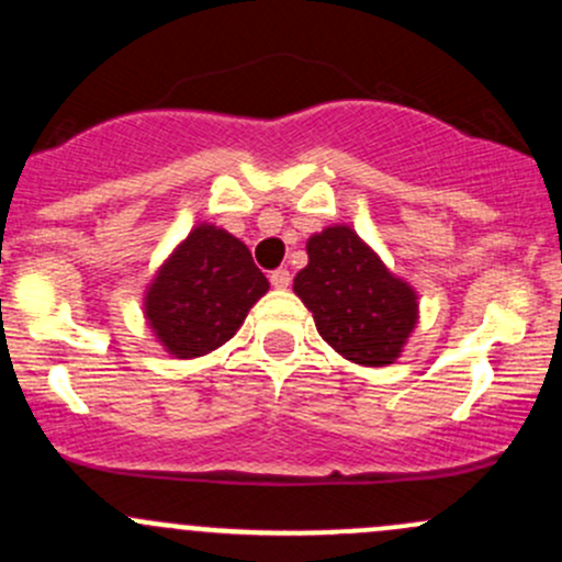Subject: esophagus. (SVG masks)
<instances>
[{"instance_id":"esophagus-1","label":"esophagus","mask_w":562,"mask_h":562,"mask_svg":"<svg viewBox=\"0 0 562 562\" xmlns=\"http://www.w3.org/2000/svg\"><path fill=\"white\" fill-rule=\"evenodd\" d=\"M269 280H271V285H274V288H288V285H291V271H288V269H274L269 274Z\"/></svg>"}]
</instances>
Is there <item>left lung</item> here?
<instances>
[{
    "label": "left lung",
    "mask_w": 562,
    "mask_h": 562,
    "mask_svg": "<svg viewBox=\"0 0 562 562\" xmlns=\"http://www.w3.org/2000/svg\"><path fill=\"white\" fill-rule=\"evenodd\" d=\"M307 255L293 291L313 313L317 334L356 364H391L416 326L413 288L396 280L348 225L315 234Z\"/></svg>",
    "instance_id": "obj_1"
}]
</instances>
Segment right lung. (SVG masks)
<instances>
[{"mask_svg": "<svg viewBox=\"0 0 562 562\" xmlns=\"http://www.w3.org/2000/svg\"><path fill=\"white\" fill-rule=\"evenodd\" d=\"M266 291L269 280L239 239L198 225L151 282L146 317L168 353L195 359L228 342Z\"/></svg>", "mask_w": 562, "mask_h": 562, "instance_id": "add662e5", "label": "right lung"}]
</instances>
